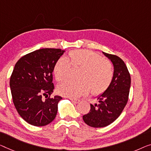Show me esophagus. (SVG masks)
<instances>
[{"mask_svg": "<svg viewBox=\"0 0 151 151\" xmlns=\"http://www.w3.org/2000/svg\"><path fill=\"white\" fill-rule=\"evenodd\" d=\"M70 100L72 102H73L74 103H75V104H78V102H80V100H78V99H74V98H70Z\"/></svg>", "mask_w": 151, "mask_h": 151, "instance_id": "34e87169", "label": "esophagus"}]
</instances>
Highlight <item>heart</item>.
<instances>
[{
    "label": "heart",
    "mask_w": 151,
    "mask_h": 151,
    "mask_svg": "<svg viewBox=\"0 0 151 151\" xmlns=\"http://www.w3.org/2000/svg\"><path fill=\"white\" fill-rule=\"evenodd\" d=\"M70 65L79 67L76 73L78 80H68L58 85L61 96L76 98L91 91L93 95L102 94L108 89L113 77V68L109 60L88 49L70 51L65 58H60L54 64L53 72L57 81L64 80L68 75Z\"/></svg>",
    "instance_id": "1"
}]
</instances>
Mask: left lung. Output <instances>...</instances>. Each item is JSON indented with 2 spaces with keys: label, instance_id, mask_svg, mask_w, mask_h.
I'll use <instances>...</instances> for the list:
<instances>
[{
  "label": "left lung",
  "instance_id": "left-lung-1",
  "mask_svg": "<svg viewBox=\"0 0 151 151\" xmlns=\"http://www.w3.org/2000/svg\"><path fill=\"white\" fill-rule=\"evenodd\" d=\"M112 62L114 74L108 89L98 98L99 104H90L89 112L83 116L87 125L93 127H104L117 119L127 104L131 77L125 62L115 55L103 52Z\"/></svg>",
  "mask_w": 151,
  "mask_h": 151
}]
</instances>
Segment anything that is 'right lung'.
Instances as JSON below:
<instances>
[{
  "instance_id": "right-lung-1",
  "label": "right lung",
  "mask_w": 151,
  "mask_h": 151,
  "mask_svg": "<svg viewBox=\"0 0 151 151\" xmlns=\"http://www.w3.org/2000/svg\"><path fill=\"white\" fill-rule=\"evenodd\" d=\"M64 51L40 49L24 55L15 65L10 78L13 102L19 115L29 124L45 126L55 118L58 104L62 98H50L54 89L53 68Z\"/></svg>"
}]
</instances>
